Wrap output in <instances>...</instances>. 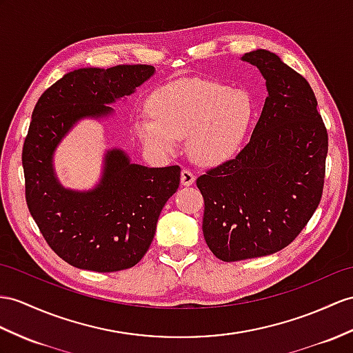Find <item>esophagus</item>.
I'll use <instances>...</instances> for the list:
<instances>
[{
  "instance_id": "1",
  "label": "esophagus",
  "mask_w": 353,
  "mask_h": 353,
  "mask_svg": "<svg viewBox=\"0 0 353 353\" xmlns=\"http://www.w3.org/2000/svg\"><path fill=\"white\" fill-rule=\"evenodd\" d=\"M194 179H196V176L193 175L192 170L183 169V172H181V184L183 185H192L194 183Z\"/></svg>"
}]
</instances>
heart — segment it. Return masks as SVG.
Returning <instances> with one entry per match:
<instances>
[{"instance_id":"obj_1","label":"heart","mask_w":353,"mask_h":353,"mask_svg":"<svg viewBox=\"0 0 353 353\" xmlns=\"http://www.w3.org/2000/svg\"><path fill=\"white\" fill-rule=\"evenodd\" d=\"M150 114L136 119V132L152 151L170 154L187 137L190 156L217 166L234 157L253 119V99L244 90L212 79H184L157 90Z\"/></svg>"}]
</instances>
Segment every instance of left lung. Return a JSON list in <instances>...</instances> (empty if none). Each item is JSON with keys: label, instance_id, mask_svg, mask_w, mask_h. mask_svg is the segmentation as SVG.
I'll return each mask as SVG.
<instances>
[{"label": "left lung", "instance_id": "left-lung-1", "mask_svg": "<svg viewBox=\"0 0 353 353\" xmlns=\"http://www.w3.org/2000/svg\"><path fill=\"white\" fill-rule=\"evenodd\" d=\"M259 68L268 97L250 141L206 170L202 230L214 256L236 262L288 247L319 206L328 133L310 83L265 49L243 57Z\"/></svg>", "mask_w": 353, "mask_h": 353}]
</instances>
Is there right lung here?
Masks as SVG:
<instances>
[{
    "mask_svg": "<svg viewBox=\"0 0 353 353\" xmlns=\"http://www.w3.org/2000/svg\"><path fill=\"white\" fill-rule=\"evenodd\" d=\"M154 74L147 64L79 68L41 94L22 150L25 199L49 247L76 268L114 272L148 252L163 206L176 192L181 168H145L121 150L105 156L100 183L90 192L64 188L52 157L82 118H103L109 103L130 96Z\"/></svg>",
    "mask_w": 353,
    "mask_h": 353,
    "instance_id": "1",
    "label": "right lung"
}]
</instances>
